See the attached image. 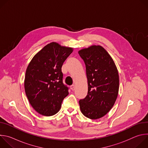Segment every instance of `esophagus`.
<instances>
[{"instance_id": "1", "label": "esophagus", "mask_w": 148, "mask_h": 148, "mask_svg": "<svg viewBox=\"0 0 148 148\" xmlns=\"http://www.w3.org/2000/svg\"><path fill=\"white\" fill-rule=\"evenodd\" d=\"M71 90H73V91H74V90H75V86L74 85V84H73L72 86H71Z\"/></svg>"}]
</instances>
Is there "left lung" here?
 <instances>
[{"mask_svg": "<svg viewBox=\"0 0 148 148\" xmlns=\"http://www.w3.org/2000/svg\"><path fill=\"white\" fill-rule=\"evenodd\" d=\"M86 67L88 93L79 101L82 114L91 119L106 115L112 108L119 91V75L112 57L101 46L78 51Z\"/></svg>", "mask_w": 148, "mask_h": 148, "instance_id": "8db88e82", "label": "left lung"}]
</instances>
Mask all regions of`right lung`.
<instances>
[{
	"label": "right lung",
	"mask_w": 148,
	"mask_h": 148,
	"mask_svg": "<svg viewBox=\"0 0 148 148\" xmlns=\"http://www.w3.org/2000/svg\"><path fill=\"white\" fill-rule=\"evenodd\" d=\"M73 51V48L52 42L30 62L26 71L25 90L30 103L38 114L47 116L57 114L68 95L69 88L62 82L61 67Z\"/></svg>",
	"instance_id": "right-lung-1"
}]
</instances>
